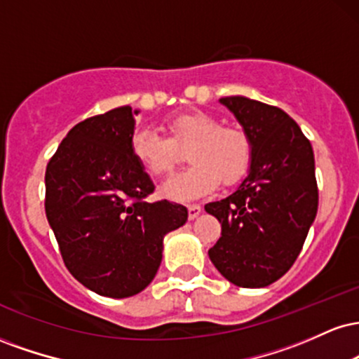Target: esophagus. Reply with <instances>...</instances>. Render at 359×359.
I'll list each match as a JSON object with an SVG mask.
<instances>
[{
  "mask_svg": "<svg viewBox=\"0 0 359 359\" xmlns=\"http://www.w3.org/2000/svg\"><path fill=\"white\" fill-rule=\"evenodd\" d=\"M201 211H203V208H201L199 204H189V205H187L189 219H196V217L201 214Z\"/></svg>",
  "mask_w": 359,
  "mask_h": 359,
  "instance_id": "obj_1",
  "label": "esophagus"
}]
</instances>
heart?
Segmentation results:
<instances>
[{
    "mask_svg": "<svg viewBox=\"0 0 359 359\" xmlns=\"http://www.w3.org/2000/svg\"><path fill=\"white\" fill-rule=\"evenodd\" d=\"M167 137L151 128H140L131 137V154L151 177H167L182 162V151L192 163L168 180L167 196L191 199L211 192L217 182L231 185L241 179L251 162L248 133L236 125H221L204 111H185L163 123Z\"/></svg>",
    "mask_w": 359,
    "mask_h": 359,
    "instance_id": "heart-1",
    "label": "heart"
}]
</instances>
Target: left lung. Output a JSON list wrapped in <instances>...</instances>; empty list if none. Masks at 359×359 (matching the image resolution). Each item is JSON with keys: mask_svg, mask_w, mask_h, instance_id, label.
Listing matches in <instances>:
<instances>
[{"mask_svg": "<svg viewBox=\"0 0 359 359\" xmlns=\"http://www.w3.org/2000/svg\"><path fill=\"white\" fill-rule=\"evenodd\" d=\"M221 102L248 133L251 167L236 192L205 204L221 222L209 258L234 285L266 287L290 270L316 219L314 151L297 123L277 106L243 96Z\"/></svg>", "mask_w": 359, "mask_h": 359, "instance_id": "1", "label": "left lung"}]
</instances>
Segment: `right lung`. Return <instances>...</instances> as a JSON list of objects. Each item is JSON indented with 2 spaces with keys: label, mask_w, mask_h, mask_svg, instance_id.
<instances>
[{
  "label": "right lung",
  "mask_w": 359,
  "mask_h": 359,
  "mask_svg": "<svg viewBox=\"0 0 359 359\" xmlns=\"http://www.w3.org/2000/svg\"><path fill=\"white\" fill-rule=\"evenodd\" d=\"M137 111L114 108L77 123L45 170V214L65 266L104 297L138 294L162 262L163 236L187 221L131 154Z\"/></svg>",
  "instance_id": "obj_1"
}]
</instances>
